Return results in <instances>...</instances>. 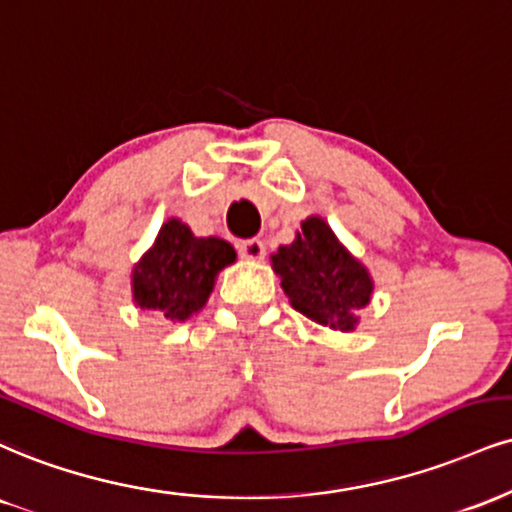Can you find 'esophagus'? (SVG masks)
<instances>
[{
	"mask_svg": "<svg viewBox=\"0 0 512 512\" xmlns=\"http://www.w3.org/2000/svg\"><path fill=\"white\" fill-rule=\"evenodd\" d=\"M238 252H240V257H245V260H262L264 257V243L260 238H248V240H243V243L238 245Z\"/></svg>",
	"mask_w": 512,
	"mask_h": 512,
	"instance_id": "1",
	"label": "esophagus"
}]
</instances>
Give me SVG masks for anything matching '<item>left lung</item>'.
<instances>
[{
  "label": "left lung",
  "mask_w": 512,
  "mask_h": 512,
  "mask_svg": "<svg viewBox=\"0 0 512 512\" xmlns=\"http://www.w3.org/2000/svg\"><path fill=\"white\" fill-rule=\"evenodd\" d=\"M293 310L334 331H353L357 312L369 305L374 281L322 217H307L291 245L272 255Z\"/></svg>",
  "instance_id": "obj_1"
}]
</instances>
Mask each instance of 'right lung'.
I'll return each instance as SVG.
<instances>
[{
	"mask_svg": "<svg viewBox=\"0 0 512 512\" xmlns=\"http://www.w3.org/2000/svg\"><path fill=\"white\" fill-rule=\"evenodd\" d=\"M236 262V250L221 238H197L183 221L169 219L155 245L133 267V300L169 322H186L205 307L217 274Z\"/></svg>",
	"mask_w": 512,
	"mask_h": 512,
	"instance_id": "add662e5",
	"label": "right lung"
}]
</instances>
